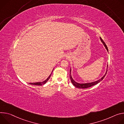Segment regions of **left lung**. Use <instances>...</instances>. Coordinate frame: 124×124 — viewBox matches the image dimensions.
<instances>
[{"label": "left lung", "mask_w": 124, "mask_h": 124, "mask_svg": "<svg viewBox=\"0 0 124 124\" xmlns=\"http://www.w3.org/2000/svg\"><path fill=\"white\" fill-rule=\"evenodd\" d=\"M100 39L101 40V41L102 42V43H103V44L104 45V46H105L106 49L107 50V51L108 52V48L106 46V45L105 44V42L103 41V40L102 39V38L101 37H100ZM107 67H108V65H107ZM107 70H106V72L105 73V74H104V75L101 77L100 79L98 80V81H94V82H91V83H82V84H81V83H77V82H75L73 79V78H72V76H71V69H70V79H71V81L72 82V84L76 88H81V89H85V88H89V87H91L93 86H94L96 84H98L99 83H100V82L102 81L103 78H104V77L105 76L106 74V73H107Z\"/></svg>", "instance_id": "obj_1"}]
</instances>
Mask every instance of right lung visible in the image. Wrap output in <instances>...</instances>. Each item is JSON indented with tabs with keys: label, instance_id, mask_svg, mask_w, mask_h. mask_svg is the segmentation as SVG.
<instances>
[{
	"label": "right lung",
	"instance_id": "1",
	"mask_svg": "<svg viewBox=\"0 0 124 124\" xmlns=\"http://www.w3.org/2000/svg\"><path fill=\"white\" fill-rule=\"evenodd\" d=\"M52 74V73H51ZM51 74L49 75V76L47 78V79H46L45 81H43V82H36V83H30V84L31 85H39V86H42L44 84H45L46 82L48 81V80L49 79V78H50L51 76Z\"/></svg>",
	"mask_w": 124,
	"mask_h": 124
}]
</instances>
